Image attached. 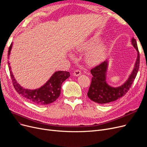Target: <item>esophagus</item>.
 <instances>
[{
	"label": "esophagus",
	"instance_id": "obj_1",
	"mask_svg": "<svg viewBox=\"0 0 147 147\" xmlns=\"http://www.w3.org/2000/svg\"><path fill=\"white\" fill-rule=\"evenodd\" d=\"M73 74L74 76H78L81 74V71H80V70H79V69H76Z\"/></svg>",
	"mask_w": 147,
	"mask_h": 147
}]
</instances>
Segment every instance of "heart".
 <instances>
[{
    "label": "heart",
    "instance_id": "b5f03b06",
    "mask_svg": "<svg viewBox=\"0 0 147 147\" xmlns=\"http://www.w3.org/2000/svg\"><path fill=\"white\" fill-rule=\"evenodd\" d=\"M100 42V38L95 36L87 42H84L77 47L78 51H86ZM107 47L105 44H99L89 50L85 57L86 63L90 66H94L101 62L105 57Z\"/></svg>",
    "mask_w": 147,
    "mask_h": 147
}]
</instances>
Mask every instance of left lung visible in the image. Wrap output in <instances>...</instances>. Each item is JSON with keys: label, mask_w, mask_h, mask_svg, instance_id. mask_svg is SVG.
I'll list each match as a JSON object with an SVG mask.
<instances>
[{"label": "left lung", "mask_w": 147, "mask_h": 147, "mask_svg": "<svg viewBox=\"0 0 147 147\" xmlns=\"http://www.w3.org/2000/svg\"><path fill=\"white\" fill-rule=\"evenodd\" d=\"M131 41L134 47L138 52V57L135 67L127 80L119 87H111L106 82L108 61H105L98 65H96L90 69L92 78L90 86L88 92V96L92 101L101 104L109 103L116 101L117 99L123 97L129 91L137 75L140 62V52L138 51L136 40L133 37Z\"/></svg>", "instance_id": "1"}]
</instances>
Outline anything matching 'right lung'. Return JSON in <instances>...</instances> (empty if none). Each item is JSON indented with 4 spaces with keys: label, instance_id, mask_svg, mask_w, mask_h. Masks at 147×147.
<instances>
[{
    "label": "right lung",
    "instance_id": "right-lung-1",
    "mask_svg": "<svg viewBox=\"0 0 147 147\" xmlns=\"http://www.w3.org/2000/svg\"><path fill=\"white\" fill-rule=\"evenodd\" d=\"M12 45V44L11 45L9 48L8 55L10 54ZM7 63L13 86L15 90L30 102L38 105H46L56 101L61 94L62 83L69 77V73L68 71H57L41 88L35 90L26 89L22 88L15 80L11 70L10 64L9 62Z\"/></svg>",
    "mask_w": 147,
    "mask_h": 147
}]
</instances>
